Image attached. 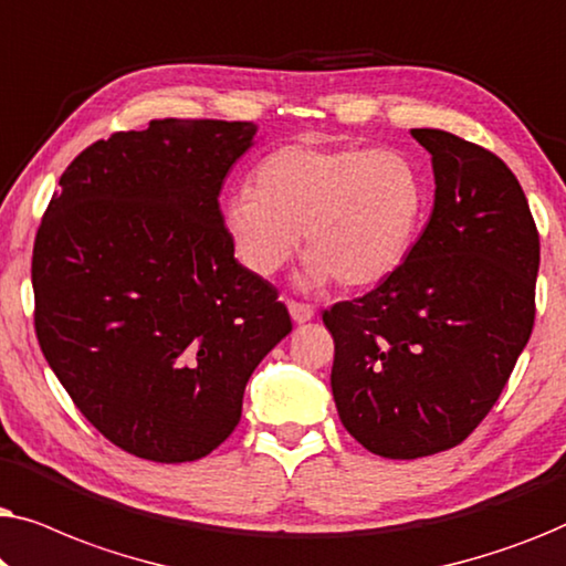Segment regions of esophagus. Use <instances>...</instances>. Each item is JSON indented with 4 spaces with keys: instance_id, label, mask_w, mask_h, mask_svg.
Masks as SVG:
<instances>
[{
    "instance_id": "esophagus-1",
    "label": "esophagus",
    "mask_w": 566,
    "mask_h": 566,
    "mask_svg": "<svg viewBox=\"0 0 566 566\" xmlns=\"http://www.w3.org/2000/svg\"><path fill=\"white\" fill-rule=\"evenodd\" d=\"M289 312H291V319L296 324H306L314 319V306L298 304V301H289Z\"/></svg>"
}]
</instances>
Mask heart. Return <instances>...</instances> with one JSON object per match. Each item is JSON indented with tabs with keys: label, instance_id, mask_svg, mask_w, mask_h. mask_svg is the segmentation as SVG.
Returning a JSON list of instances; mask_svg holds the SVG:
<instances>
[{
	"label": "heart",
	"instance_id": "obj_1",
	"mask_svg": "<svg viewBox=\"0 0 566 566\" xmlns=\"http://www.w3.org/2000/svg\"><path fill=\"white\" fill-rule=\"evenodd\" d=\"M252 190L223 203L221 219L239 262L254 275L281 270L304 237V289L332 277L368 289L405 265L428 211V180L397 149L293 142L270 151Z\"/></svg>",
	"mask_w": 566,
	"mask_h": 566
}]
</instances>
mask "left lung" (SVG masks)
<instances>
[{
    "label": "left lung",
    "mask_w": 566,
    "mask_h": 566,
    "mask_svg": "<svg viewBox=\"0 0 566 566\" xmlns=\"http://www.w3.org/2000/svg\"><path fill=\"white\" fill-rule=\"evenodd\" d=\"M436 200L397 273L322 314L335 337L332 397L345 430L384 459L459 446L513 374L536 316L538 231L510 167L438 128Z\"/></svg>",
    "instance_id": "left-lung-1"
}]
</instances>
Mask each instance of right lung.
<instances>
[{"label":"right lung","instance_id":"right-lung-1","mask_svg":"<svg viewBox=\"0 0 566 566\" xmlns=\"http://www.w3.org/2000/svg\"><path fill=\"white\" fill-rule=\"evenodd\" d=\"M247 120H151L84 149L33 247L35 335L80 412L123 451L182 463L219 448L244 386L291 332L277 291L234 258L223 177Z\"/></svg>","mask_w":566,"mask_h":566}]
</instances>
